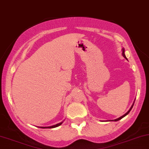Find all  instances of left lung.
I'll list each match as a JSON object with an SVG mask.
<instances>
[{"label":"left lung","instance_id":"1","mask_svg":"<svg viewBox=\"0 0 149 149\" xmlns=\"http://www.w3.org/2000/svg\"><path fill=\"white\" fill-rule=\"evenodd\" d=\"M124 52H125V50H124V49H123V56H124V58H125L127 59V58H126V56H125V53H124ZM134 104H133V105H132V107H131V108L130 109V110H129V111H128V112L126 113V114H125L123 115V116H120V117H119V118H116V119H115V120H114V121H117V120H120V119H121V118H123V117H124V116H126V115H127V114H129V113H130V111H131V110H132V108H133V106H134Z\"/></svg>","mask_w":149,"mask_h":149}]
</instances>
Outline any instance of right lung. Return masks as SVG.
Here are the masks:
<instances>
[{"mask_svg":"<svg viewBox=\"0 0 149 149\" xmlns=\"http://www.w3.org/2000/svg\"><path fill=\"white\" fill-rule=\"evenodd\" d=\"M62 123H63V122H61V123H60L54 125H52L50 127H40V128H54V127H58L59 125H61Z\"/></svg>","mask_w":149,"mask_h":149,"instance_id":"1","label":"right lung"}]
</instances>
